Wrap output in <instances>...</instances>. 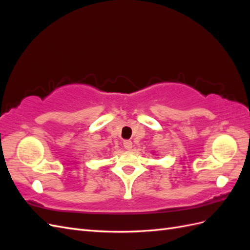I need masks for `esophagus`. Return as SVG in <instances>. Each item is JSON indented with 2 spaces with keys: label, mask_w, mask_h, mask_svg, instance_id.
<instances>
[{
  "label": "esophagus",
  "mask_w": 250,
  "mask_h": 250,
  "mask_svg": "<svg viewBox=\"0 0 250 250\" xmlns=\"http://www.w3.org/2000/svg\"><path fill=\"white\" fill-rule=\"evenodd\" d=\"M123 146L127 150H131V148H132V142L131 141H124Z\"/></svg>",
  "instance_id": "obj_1"
}]
</instances>
